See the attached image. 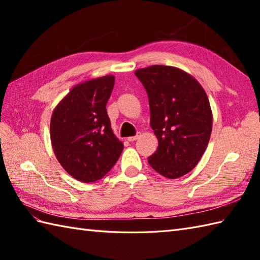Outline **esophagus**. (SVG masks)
I'll use <instances>...</instances> for the list:
<instances>
[{
    "label": "esophagus",
    "mask_w": 260,
    "mask_h": 260,
    "mask_svg": "<svg viewBox=\"0 0 260 260\" xmlns=\"http://www.w3.org/2000/svg\"><path fill=\"white\" fill-rule=\"evenodd\" d=\"M140 137V135H136V136H131V137H128V139H127V141L128 142H134V141H136L137 139H139Z\"/></svg>",
    "instance_id": "esophagus-1"
}]
</instances>
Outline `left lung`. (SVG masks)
Masks as SVG:
<instances>
[{"mask_svg":"<svg viewBox=\"0 0 260 260\" xmlns=\"http://www.w3.org/2000/svg\"><path fill=\"white\" fill-rule=\"evenodd\" d=\"M135 75L146 89L150 125L158 142L148 164L165 178H181L196 168L211 135L207 93L194 77L171 66H150Z\"/></svg>","mask_w":260,"mask_h":260,"instance_id":"obj_1","label":"left lung"}]
</instances>
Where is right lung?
<instances>
[{"instance_id":"1","label":"right lung","mask_w":260,"mask_h":260,"mask_svg":"<svg viewBox=\"0 0 260 260\" xmlns=\"http://www.w3.org/2000/svg\"><path fill=\"white\" fill-rule=\"evenodd\" d=\"M114 84L112 75L81 82L52 112L54 155L68 174L85 183L106 175L123 152V143L115 136L106 110Z\"/></svg>"}]
</instances>
